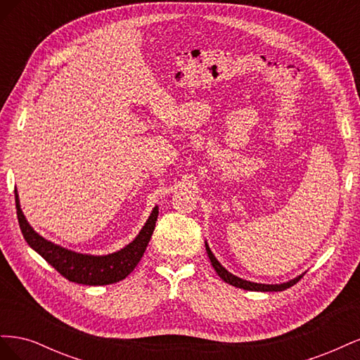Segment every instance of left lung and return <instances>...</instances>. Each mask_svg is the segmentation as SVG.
<instances>
[{
    "label": "left lung",
    "mask_w": 360,
    "mask_h": 360,
    "mask_svg": "<svg viewBox=\"0 0 360 360\" xmlns=\"http://www.w3.org/2000/svg\"><path fill=\"white\" fill-rule=\"evenodd\" d=\"M205 250H207V255H209V258H210V263H212L213 269L216 270V274L221 276L222 281H225L226 284H230L233 287L243 288V290H248V291H284V290L292 287L294 284H297V282L300 281V278L303 276V275H300V276L294 278V279H291L288 282H284V284H257V282H250V281L242 279V278H238V276L230 274V271H228L219 263V261L216 259V257L213 255V252L210 250L209 245H207V242H205Z\"/></svg>",
    "instance_id": "left-lung-1"
}]
</instances>
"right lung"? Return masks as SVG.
<instances>
[{"instance_id":"add662e5","label":"right lung","mask_w":360,"mask_h":360,"mask_svg":"<svg viewBox=\"0 0 360 360\" xmlns=\"http://www.w3.org/2000/svg\"><path fill=\"white\" fill-rule=\"evenodd\" d=\"M15 201L19 226L27 243L39 255L45 258L60 275L72 282H76V284L84 285H110L124 279L129 274H132L139 259L143 258L146 252L151 234L155 231L159 214V209L155 207L146 225L143 226V230L135 237V240L123 249L108 255H89L75 252V250L52 243L46 240L45 237H41L39 233L32 230V226L28 224L22 210H20L19 195L16 189Z\"/></svg>"}]
</instances>
